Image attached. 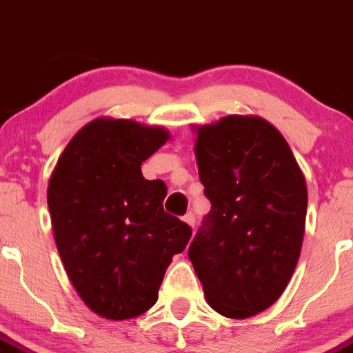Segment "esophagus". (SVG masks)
Listing matches in <instances>:
<instances>
[{
    "label": "esophagus",
    "instance_id": "obj_1",
    "mask_svg": "<svg viewBox=\"0 0 353 353\" xmlns=\"http://www.w3.org/2000/svg\"><path fill=\"white\" fill-rule=\"evenodd\" d=\"M183 221L194 229V225H196V216H194V213H187L185 216H183Z\"/></svg>",
    "mask_w": 353,
    "mask_h": 353
}]
</instances>
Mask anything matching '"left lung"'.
Returning <instances> with one entry per match:
<instances>
[{"instance_id": "left-lung-1", "label": "left lung", "mask_w": 353, "mask_h": 353, "mask_svg": "<svg viewBox=\"0 0 353 353\" xmlns=\"http://www.w3.org/2000/svg\"><path fill=\"white\" fill-rule=\"evenodd\" d=\"M196 157L211 211L189 258L213 310L251 317L279 300L298 263L305 176L284 137L256 116L199 126Z\"/></svg>"}]
</instances>
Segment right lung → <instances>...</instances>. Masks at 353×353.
Masks as SVG:
<instances>
[{
  "label": "right lung",
  "mask_w": 353,
  "mask_h": 353,
  "mask_svg": "<svg viewBox=\"0 0 353 353\" xmlns=\"http://www.w3.org/2000/svg\"><path fill=\"white\" fill-rule=\"evenodd\" d=\"M170 133L137 121L99 117L72 137L48 183L57 250L81 300L123 321L157 301L173 254L192 236L166 213V185L145 180L142 163Z\"/></svg>",
  "instance_id": "right-lung-1"
}]
</instances>
